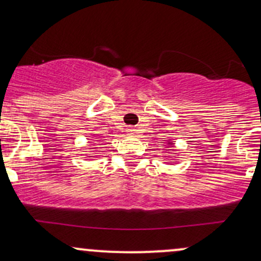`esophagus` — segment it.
Segmentation results:
<instances>
[{
	"label": "esophagus",
	"instance_id": "1",
	"mask_svg": "<svg viewBox=\"0 0 261 261\" xmlns=\"http://www.w3.org/2000/svg\"><path fill=\"white\" fill-rule=\"evenodd\" d=\"M126 130H127L128 134H135V133H136V128L133 127V126H130V127H127V128H126Z\"/></svg>",
	"mask_w": 261,
	"mask_h": 261
}]
</instances>
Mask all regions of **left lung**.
<instances>
[{"label":"left lung","instance_id":"obj_1","mask_svg":"<svg viewBox=\"0 0 261 261\" xmlns=\"http://www.w3.org/2000/svg\"><path fill=\"white\" fill-rule=\"evenodd\" d=\"M168 145H172V144H168Z\"/></svg>","mask_w":261,"mask_h":261}]
</instances>
